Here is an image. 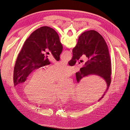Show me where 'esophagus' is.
Listing matches in <instances>:
<instances>
[{
  "mask_svg": "<svg viewBox=\"0 0 130 130\" xmlns=\"http://www.w3.org/2000/svg\"><path fill=\"white\" fill-rule=\"evenodd\" d=\"M61 62H62V63H63V64H67V62H66V61H61Z\"/></svg>",
  "mask_w": 130,
  "mask_h": 130,
  "instance_id": "esophagus-1",
  "label": "esophagus"
}]
</instances>
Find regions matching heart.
<instances>
[{"mask_svg": "<svg viewBox=\"0 0 130 130\" xmlns=\"http://www.w3.org/2000/svg\"><path fill=\"white\" fill-rule=\"evenodd\" d=\"M73 73L72 68L62 63L37 69L26 81L24 90L32 101L42 104H53L58 99L74 93L75 86L70 78H66L55 87L54 81L68 77Z\"/></svg>", "mask_w": 130, "mask_h": 130, "instance_id": "1", "label": "heart"}]
</instances>
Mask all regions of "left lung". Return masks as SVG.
I'll use <instances>...</instances> for the list:
<instances>
[{
	"label": "left lung",
	"instance_id": "8db88e82",
	"mask_svg": "<svg viewBox=\"0 0 130 130\" xmlns=\"http://www.w3.org/2000/svg\"><path fill=\"white\" fill-rule=\"evenodd\" d=\"M63 49L58 35L49 26H42L30 35L19 53L14 67V86L24 82L34 70L50 63L44 53L48 51L55 60H60ZM49 53L46 54L49 55Z\"/></svg>",
	"mask_w": 130,
	"mask_h": 130
}]
</instances>
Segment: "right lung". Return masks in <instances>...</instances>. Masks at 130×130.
<instances>
[{
    "label": "right lung",
    "instance_id": "right-lung-1",
    "mask_svg": "<svg viewBox=\"0 0 130 130\" xmlns=\"http://www.w3.org/2000/svg\"><path fill=\"white\" fill-rule=\"evenodd\" d=\"M73 57L68 64L73 66L79 58L84 56L86 61L80 72L76 73L77 83L82 78L90 75H95L103 78L109 88L111 81V61L107 44L103 36L95 30H89L82 34L78 37L76 46L73 49Z\"/></svg>",
    "mask_w": 130,
    "mask_h": 130
}]
</instances>
